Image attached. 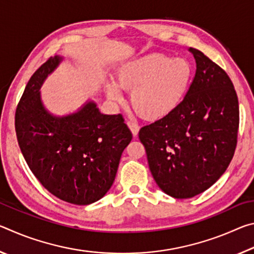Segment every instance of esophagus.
Masks as SVG:
<instances>
[{"label":"esophagus","instance_id":"34e87169","mask_svg":"<svg viewBox=\"0 0 254 254\" xmlns=\"http://www.w3.org/2000/svg\"><path fill=\"white\" fill-rule=\"evenodd\" d=\"M127 127H128V128H130L131 130V132H132V134L134 135V136H136L137 135V133H139V126H137L136 123H134V122H132V121H127Z\"/></svg>","mask_w":254,"mask_h":254}]
</instances>
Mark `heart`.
<instances>
[{"label":"heart","mask_w":254,"mask_h":254,"mask_svg":"<svg viewBox=\"0 0 254 254\" xmlns=\"http://www.w3.org/2000/svg\"><path fill=\"white\" fill-rule=\"evenodd\" d=\"M194 69L185 58L163 54H149L121 67L118 84L131 92V105L137 114L156 121L177 109L190 87ZM115 83L106 85L107 95L115 102L123 100Z\"/></svg>","instance_id":"heart-1"}]
</instances>
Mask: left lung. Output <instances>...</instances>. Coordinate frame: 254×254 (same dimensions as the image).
Returning a JSON list of instances; mask_svg holds the SVG:
<instances>
[{
	"mask_svg": "<svg viewBox=\"0 0 254 254\" xmlns=\"http://www.w3.org/2000/svg\"><path fill=\"white\" fill-rule=\"evenodd\" d=\"M196 72L173 113L141 127L153 179L166 194L191 198L225 173L238 143L239 101L224 69L195 48Z\"/></svg>",
	"mask_w": 254,
	"mask_h": 254,
	"instance_id": "1",
	"label": "left lung"
}]
</instances>
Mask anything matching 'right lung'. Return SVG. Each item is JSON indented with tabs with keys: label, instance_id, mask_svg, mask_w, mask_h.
<instances>
[{
	"label": "right lung",
	"instance_id": "right-lung-1",
	"mask_svg": "<svg viewBox=\"0 0 254 254\" xmlns=\"http://www.w3.org/2000/svg\"><path fill=\"white\" fill-rule=\"evenodd\" d=\"M62 57H50L28 81L15 111V132L30 170L54 196L88 205L104 196L117 175L132 133L122 114H102L89 102L77 113L57 118L40 100L42 83Z\"/></svg>",
	"mask_w": 254,
	"mask_h": 254
}]
</instances>
